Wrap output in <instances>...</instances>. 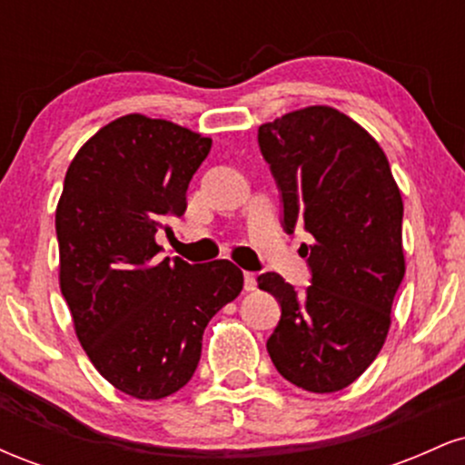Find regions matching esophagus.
<instances>
[{"label":"esophagus","instance_id":"obj_1","mask_svg":"<svg viewBox=\"0 0 465 465\" xmlns=\"http://www.w3.org/2000/svg\"><path fill=\"white\" fill-rule=\"evenodd\" d=\"M255 286H258V275L255 273H244V291H255Z\"/></svg>","mask_w":465,"mask_h":465}]
</instances>
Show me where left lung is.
I'll list each match as a JSON object with an SVG mask.
<instances>
[{"label":"left lung","mask_w":465,"mask_h":465,"mask_svg":"<svg viewBox=\"0 0 465 465\" xmlns=\"http://www.w3.org/2000/svg\"><path fill=\"white\" fill-rule=\"evenodd\" d=\"M284 203V229L303 225L312 284L297 292L262 273L282 306L266 341L275 370L312 393L350 387L385 345L404 271L402 194L378 142L350 115L306 106L258 129Z\"/></svg>","instance_id":"1"}]
</instances>
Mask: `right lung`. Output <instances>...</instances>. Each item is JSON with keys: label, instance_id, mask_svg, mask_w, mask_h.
<instances>
[{"label": "right lung", "instance_id": "add662e5", "mask_svg": "<svg viewBox=\"0 0 465 465\" xmlns=\"http://www.w3.org/2000/svg\"><path fill=\"white\" fill-rule=\"evenodd\" d=\"M212 140L168 120L122 115L80 146L56 205L58 284L104 381L137 400L190 382L210 319L242 291L229 260H159L154 240L185 212Z\"/></svg>", "mask_w": 465, "mask_h": 465}]
</instances>
